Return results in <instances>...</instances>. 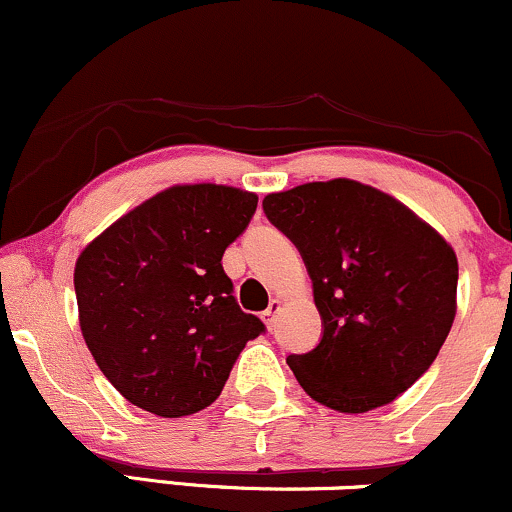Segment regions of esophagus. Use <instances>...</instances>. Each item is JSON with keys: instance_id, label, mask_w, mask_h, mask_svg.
Returning a JSON list of instances; mask_svg holds the SVG:
<instances>
[{"instance_id": "esophagus-1", "label": "esophagus", "mask_w": 512, "mask_h": 512, "mask_svg": "<svg viewBox=\"0 0 512 512\" xmlns=\"http://www.w3.org/2000/svg\"><path fill=\"white\" fill-rule=\"evenodd\" d=\"M279 311H282V301H279V299H272V301H269V308H267L265 313H262V318H265L267 328H274V323H277Z\"/></svg>"}]
</instances>
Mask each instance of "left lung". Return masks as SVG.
I'll return each instance as SVG.
<instances>
[{
  "label": "left lung",
  "mask_w": 512,
  "mask_h": 512,
  "mask_svg": "<svg viewBox=\"0 0 512 512\" xmlns=\"http://www.w3.org/2000/svg\"><path fill=\"white\" fill-rule=\"evenodd\" d=\"M262 209L301 252L323 333L289 355L303 391L340 413H367L408 391L435 362L457 308V255L389 194L352 179L269 194Z\"/></svg>",
  "instance_id": "1"
}]
</instances>
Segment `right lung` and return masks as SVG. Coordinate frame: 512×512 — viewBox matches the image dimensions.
Wrapping results in <instances>:
<instances>
[{"label": "right lung", "instance_id": "1", "mask_svg": "<svg viewBox=\"0 0 512 512\" xmlns=\"http://www.w3.org/2000/svg\"><path fill=\"white\" fill-rule=\"evenodd\" d=\"M255 209L257 196L233 187H172L84 247L75 267L84 342L133 406L162 418L211 406L245 342L265 333L221 265Z\"/></svg>", "mask_w": 512, "mask_h": 512}]
</instances>
